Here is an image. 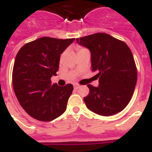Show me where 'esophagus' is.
I'll list each match as a JSON object with an SVG mask.
<instances>
[{
	"mask_svg": "<svg viewBox=\"0 0 152 152\" xmlns=\"http://www.w3.org/2000/svg\"><path fill=\"white\" fill-rule=\"evenodd\" d=\"M79 88H80V85H78V84H75V85H74V89L77 90Z\"/></svg>",
	"mask_w": 152,
	"mask_h": 152,
	"instance_id": "34e87169",
	"label": "esophagus"
}]
</instances>
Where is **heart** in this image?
<instances>
[{"label": "heart", "mask_w": 152, "mask_h": 152, "mask_svg": "<svg viewBox=\"0 0 152 152\" xmlns=\"http://www.w3.org/2000/svg\"><path fill=\"white\" fill-rule=\"evenodd\" d=\"M85 50V49H83V48H81V47H80V48H79V51H80V50Z\"/></svg>", "instance_id": "1"}]
</instances>
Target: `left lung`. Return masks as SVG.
Returning a JSON list of instances; mask_svg holds the SVG:
<instances>
[{
    "label": "left lung",
    "instance_id": "8db88e82",
    "mask_svg": "<svg viewBox=\"0 0 152 152\" xmlns=\"http://www.w3.org/2000/svg\"><path fill=\"white\" fill-rule=\"evenodd\" d=\"M91 51V70L96 72L99 87L88 84L89 94L83 98L90 110L110 116L126 107L134 92L137 70L132 53L123 41L106 33L76 39Z\"/></svg>",
    "mask_w": 152,
    "mask_h": 152
}]
</instances>
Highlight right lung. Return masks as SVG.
I'll use <instances>...</instances> for the list:
<instances>
[{
  "label": "right lung",
  "mask_w": 152,
  "mask_h": 152,
  "mask_svg": "<svg viewBox=\"0 0 152 152\" xmlns=\"http://www.w3.org/2000/svg\"><path fill=\"white\" fill-rule=\"evenodd\" d=\"M75 39L42 37L22 46L16 54L12 84L20 106L30 116L50 121L64 113L73 86L51 83L57 76L60 57Z\"/></svg>",
  "instance_id": "obj_1"
}]
</instances>
